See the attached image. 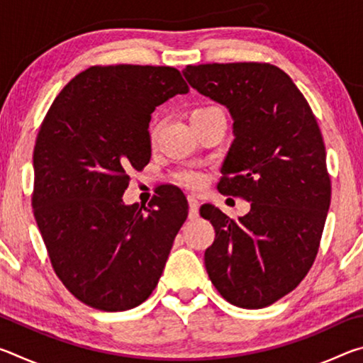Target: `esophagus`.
<instances>
[{"label": "esophagus", "instance_id": "1", "mask_svg": "<svg viewBox=\"0 0 363 363\" xmlns=\"http://www.w3.org/2000/svg\"><path fill=\"white\" fill-rule=\"evenodd\" d=\"M189 218L190 219H196L199 218V208H200V201L195 195H189Z\"/></svg>", "mask_w": 363, "mask_h": 363}]
</instances>
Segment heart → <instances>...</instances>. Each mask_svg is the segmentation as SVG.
I'll list each match as a JSON object with an SVG mask.
<instances>
[{"instance_id": "b5f03b06", "label": "heart", "mask_w": 363, "mask_h": 363, "mask_svg": "<svg viewBox=\"0 0 363 363\" xmlns=\"http://www.w3.org/2000/svg\"><path fill=\"white\" fill-rule=\"evenodd\" d=\"M214 113H223V110L219 107H214V106H203V107H199L195 108L192 113H190V120H199V118H205V116H210ZM182 182L187 184V186H199V184L203 181V176L200 173H195V171H187V173L182 174Z\"/></svg>"}]
</instances>
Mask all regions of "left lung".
<instances>
[{"instance_id":"1","label":"left lung","mask_w":363,"mask_h":363,"mask_svg":"<svg viewBox=\"0 0 363 363\" xmlns=\"http://www.w3.org/2000/svg\"><path fill=\"white\" fill-rule=\"evenodd\" d=\"M182 73L229 110L233 143L218 189L251 203L238 220L201 206L216 230L205 251L206 272L230 304L261 309L293 291L317 256L331 196L320 128L293 79L275 65L203 64Z\"/></svg>"}]
</instances>
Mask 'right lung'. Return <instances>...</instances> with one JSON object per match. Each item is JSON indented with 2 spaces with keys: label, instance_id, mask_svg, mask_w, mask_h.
Returning a JSON list of instances; mask_svg holds the SVG:
<instances>
[{
  "label": "right lung",
  "instance_id": "add662e5",
  "mask_svg": "<svg viewBox=\"0 0 363 363\" xmlns=\"http://www.w3.org/2000/svg\"><path fill=\"white\" fill-rule=\"evenodd\" d=\"M189 86L173 67H89L60 91L33 150L32 205L49 259L67 290L106 312L155 290L187 219L181 190L149 208L123 203L128 171L150 162V115Z\"/></svg>",
  "mask_w": 363,
  "mask_h": 363
}]
</instances>
